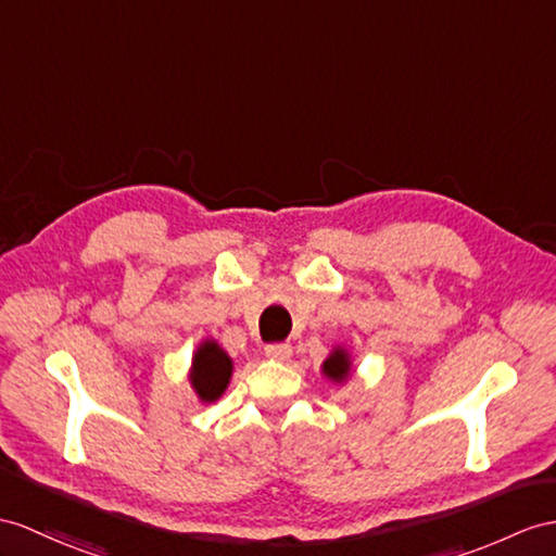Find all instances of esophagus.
<instances>
[{"label": "esophagus", "instance_id": "1", "mask_svg": "<svg viewBox=\"0 0 556 556\" xmlns=\"http://www.w3.org/2000/svg\"><path fill=\"white\" fill-rule=\"evenodd\" d=\"M266 356L274 358V361H288L292 356V346L288 342H274V344H266Z\"/></svg>", "mask_w": 556, "mask_h": 556}]
</instances>
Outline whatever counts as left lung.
Wrapping results in <instances>:
<instances>
[{"label": "left lung", "instance_id": "left-lung-1", "mask_svg": "<svg viewBox=\"0 0 556 556\" xmlns=\"http://www.w3.org/2000/svg\"><path fill=\"white\" fill-rule=\"evenodd\" d=\"M323 372L328 375V377H332V380H337V382L344 380L346 372H349V358H346L344 351L337 349L334 354L323 363Z\"/></svg>", "mask_w": 556, "mask_h": 556}]
</instances>
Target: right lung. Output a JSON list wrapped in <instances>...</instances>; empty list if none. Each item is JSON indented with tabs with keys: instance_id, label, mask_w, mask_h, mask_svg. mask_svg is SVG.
<instances>
[{
	"instance_id": "1",
	"label": "right lung",
	"mask_w": 556,
	"mask_h": 556,
	"mask_svg": "<svg viewBox=\"0 0 556 556\" xmlns=\"http://www.w3.org/2000/svg\"><path fill=\"white\" fill-rule=\"evenodd\" d=\"M231 358H228L216 342H205L193 358L191 382L202 401H216L231 380Z\"/></svg>"
}]
</instances>
